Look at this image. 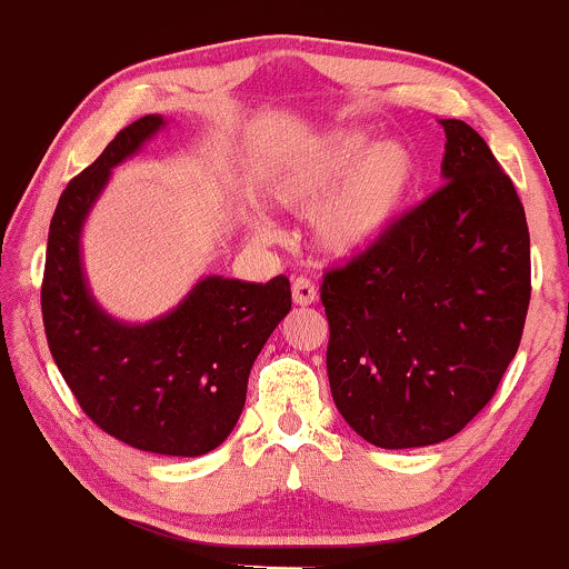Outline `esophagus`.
Returning <instances> with one entry per match:
<instances>
[{"label": "esophagus", "mask_w": 569, "mask_h": 569, "mask_svg": "<svg viewBox=\"0 0 569 569\" xmlns=\"http://www.w3.org/2000/svg\"><path fill=\"white\" fill-rule=\"evenodd\" d=\"M291 299H293V305H299V307L316 305V299H318L316 286H312L307 278H297L291 286Z\"/></svg>", "instance_id": "1"}]
</instances>
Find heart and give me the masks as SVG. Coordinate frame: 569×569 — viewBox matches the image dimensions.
I'll return each mask as SVG.
<instances>
[{
    "label": "heart",
    "instance_id": "b5f03b06",
    "mask_svg": "<svg viewBox=\"0 0 569 569\" xmlns=\"http://www.w3.org/2000/svg\"><path fill=\"white\" fill-rule=\"evenodd\" d=\"M422 184V154L407 139L363 126L323 130L264 162L257 192L289 217H310V243L329 262H356L393 238ZM253 238L270 240L262 213H248Z\"/></svg>",
    "mask_w": 569,
    "mask_h": 569
}]
</instances>
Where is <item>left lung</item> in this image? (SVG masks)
Masks as SVG:
<instances>
[{"label":"left lung","instance_id":"obj_1","mask_svg":"<svg viewBox=\"0 0 569 569\" xmlns=\"http://www.w3.org/2000/svg\"><path fill=\"white\" fill-rule=\"evenodd\" d=\"M441 126L443 187L321 289L331 396L382 449L460 433L498 390L530 307L525 206L471 126Z\"/></svg>","mask_w":569,"mask_h":569}]
</instances>
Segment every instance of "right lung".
I'll return each instance as SVG.
<instances>
[{
    "label": "right lung",
    "instance_id": "add662e5",
    "mask_svg": "<svg viewBox=\"0 0 569 569\" xmlns=\"http://www.w3.org/2000/svg\"><path fill=\"white\" fill-rule=\"evenodd\" d=\"M166 126L162 114L130 122L63 189L48 234L42 321L58 371L98 428L141 452L200 457L232 433L253 361L291 310V286L286 276H202L147 323L103 310L82 262L84 221L114 168Z\"/></svg>",
    "mask_w": 569,
    "mask_h": 569
}]
</instances>
